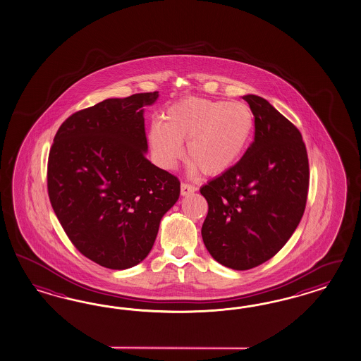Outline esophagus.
Returning a JSON list of instances; mask_svg holds the SVG:
<instances>
[{
    "label": "esophagus",
    "mask_w": 361,
    "mask_h": 361,
    "mask_svg": "<svg viewBox=\"0 0 361 361\" xmlns=\"http://www.w3.org/2000/svg\"><path fill=\"white\" fill-rule=\"evenodd\" d=\"M196 190H197V188H196L195 185H188V183H182V185H180V194H182V196L194 194Z\"/></svg>",
    "instance_id": "esophagus-1"
}]
</instances>
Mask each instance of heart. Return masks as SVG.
Here are the masks:
<instances>
[{"mask_svg": "<svg viewBox=\"0 0 361 361\" xmlns=\"http://www.w3.org/2000/svg\"><path fill=\"white\" fill-rule=\"evenodd\" d=\"M252 132L253 114L247 104L185 97L166 109L164 123L152 124L147 140L162 169L176 167L187 141L191 171L219 176L245 153Z\"/></svg>", "mask_w": 361, "mask_h": 361, "instance_id": "b5f03b06", "label": "heart"}]
</instances>
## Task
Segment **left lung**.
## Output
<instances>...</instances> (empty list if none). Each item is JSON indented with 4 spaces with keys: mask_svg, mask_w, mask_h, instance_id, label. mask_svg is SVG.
Returning <instances> with one entry per match:
<instances>
[{
    "mask_svg": "<svg viewBox=\"0 0 361 361\" xmlns=\"http://www.w3.org/2000/svg\"><path fill=\"white\" fill-rule=\"evenodd\" d=\"M243 99L255 116V141L236 165L200 188L208 203L204 245L233 270L261 265L288 243L303 216L310 178L298 129L268 100Z\"/></svg>",
    "mask_w": 361,
    "mask_h": 361,
    "instance_id": "left-lung-1",
    "label": "left lung"
}]
</instances>
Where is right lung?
<instances>
[{"label": "right lung", "instance_id": "add662e5", "mask_svg": "<svg viewBox=\"0 0 361 361\" xmlns=\"http://www.w3.org/2000/svg\"><path fill=\"white\" fill-rule=\"evenodd\" d=\"M159 93L106 99L55 134L47 188L64 232L104 268H133L150 253L180 194L178 178L146 159L144 108Z\"/></svg>", "mask_w": 361, "mask_h": 361}]
</instances>
